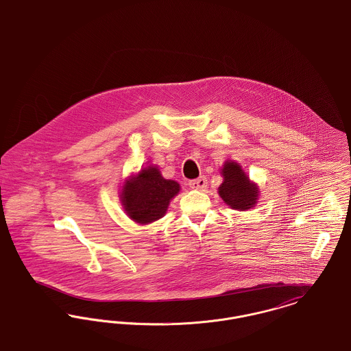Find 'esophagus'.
I'll list each match as a JSON object with an SVG mask.
<instances>
[{"instance_id":"obj_1","label":"esophagus","mask_w":351,"mask_h":351,"mask_svg":"<svg viewBox=\"0 0 351 351\" xmlns=\"http://www.w3.org/2000/svg\"><path fill=\"white\" fill-rule=\"evenodd\" d=\"M189 186L191 189H194V190H201L202 191V190L207 187V180H206V177H199V178H197L194 181H190Z\"/></svg>"}]
</instances>
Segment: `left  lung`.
I'll return each mask as SVG.
<instances>
[{
	"label": "left lung",
	"mask_w": 351,
	"mask_h": 351,
	"mask_svg": "<svg viewBox=\"0 0 351 351\" xmlns=\"http://www.w3.org/2000/svg\"><path fill=\"white\" fill-rule=\"evenodd\" d=\"M223 182L218 187V194L227 206L238 211H247L256 206L258 186L250 180L247 173L237 161L227 160L221 169Z\"/></svg>",
	"instance_id": "left-lung-1"
}]
</instances>
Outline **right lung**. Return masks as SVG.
Segmentation results:
<instances>
[{
    "label": "right lung",
    "instance_id": "right-lung-1",
    "mask_svg": "<svg viewBox=\"0 0 351 351\" xmlns=\"http://www.w3.org/2000/svg\"><path fill=\"white\" fill-rule=\"evenodd\" d=\"M180 190L178 182L164 178L158 167L152 164L125 178L119 197L130 219L150 224L167 214L170 201Z\"/></svg>",
    "mask_w": 351,
    "mask_h": 351
}]
</instances>
